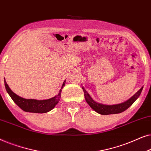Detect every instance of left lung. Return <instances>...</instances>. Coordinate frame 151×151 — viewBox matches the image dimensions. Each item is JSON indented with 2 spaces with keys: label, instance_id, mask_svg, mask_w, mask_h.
<instances>
[{
  "label": "left lung",
  "instance_id": "1",
  "mask_svg": "<svg viewBox=\"0 0 151 151\" xmlns=\"http://www.w3.org/2000/svg\"><path fill=\"white\" fill-rule=\"evenodd\" d=\"M82 89L83 90L86 102L94 111L101 114H111L121 113V112L125 111L126 109H128L139 96L142 89H143V87L141 88V89L137 92L131 98H130L126 101L119 104H116V105H104V104L98 103V102L93 100L90 94L88 93V92L86 91L85 88L82 87Z\"/></svg>",
  "mask_w": 151,
  "mask_h": 151
}]
</instances>
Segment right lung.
Returning a JSON list of instances; mask_svg holds the SVG:
<instances>
[{"mask_svg": "<svg viewBox=\"0 0 151 151\" xmlns=\"http://www.w3.org/2000/svg\"><path fill=\"white\" fill-rule=\"evenodd\" d=\"M4 82H5V89L7 90V93L9 94L10 97L12 99L14 103L19 107L21 108L22 110L28 112L45 113V112H49L53 109L55 107V106L59 103L60 98H61V93L62 91L61 89L65 86V80L63 81L61 90H59V94L51 98V99L45 100L24 99V98L21 97V96H19L17 94H15L14 92H12V90L10 89L9 86H8L5 79H4Z\"/></svg>", "mask_w": 151, "mask_h": 151, "instance_id": "add662e5", "label": "right lung"}]
</instances>
